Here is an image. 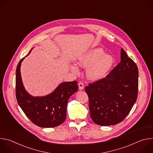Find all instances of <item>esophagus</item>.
I'll use <instances>...</instances> for the list:
<instances>
[{"label": "esophagus", "instance_id": "obj_1", "mask_svg": "<svg viewBox=\"0 0 153 153\" xmlns=\"http://www.w3.org/2000/svg\"><path fill=\"white\" fill-rule=\"evenodd\" d=\"M78 85H79V89L80 90H82L84 88V85H83V83L82 82H79Z\"/></svg>", "mask_w": 153, "mask_h": 153}]
</instances>
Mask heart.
Instances as JSON below:
<instances>
[{
	"instance_id": "1",
	"label": "heart",
	"mask_w": 153,
	"mask_h": 153,
	"mask_svg": "<svg viewBox=\"0 0 153 153\" xmlns=\"http://www.w3.org/2000/svg\"><path fill=\"white\" fill-rule=\"evenodd\" d=\"M77 63L83 68L89 67L87 75L91 80H97L103 78L110 71L114 63L113 57L101 48H95L89 51L78 58ZM71 70L77 73L78 69L74 65H71Z\"/></svg>"
}]
</instances>
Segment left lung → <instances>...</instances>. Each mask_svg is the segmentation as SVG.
<instances>
[{
	"label": "left lung",
	"instance_id": "obj_1",
	"mask_svg": "<svg viewBox=\"0 0 153 153\" xmlns=\"http://www.w3.org/2000/svg\"><path fill=\"white\" fill-rule=\"evenodd\" d=\"M120 54V62L110 73L85 88L89 97L91 118L99 125L121 122L137 98V67L123 48Z\"/></svg>",
	"mask_w": 153,
	"mask_h": 153
}]
</instances>
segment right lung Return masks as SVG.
I'll use <instances>...</instances> for the list:
<instances>
[{
	"instance_id": "obj_1",
	"label": "right lung",
	"mask_w": 153,
	"mask_h": 153,
	"mask_svg": "<svg viewBox=\"0 0 153 153\" xmlns=\"http://www.w3.org/2000/svg\"><path fill=\"white\" fill-rule=\"evenodd\" d=\"M24 58L20 60L16 68V96L19 105L28 119L38 126L53 128L60 125L66 119L69 98L78 90L77 82H63L47 96L33 97L25 90L22 81L20 66Z\"/></svg>"
}]
</instances>
